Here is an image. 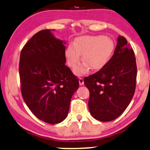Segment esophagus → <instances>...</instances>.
Returning <instances> with one entry per match:
<instances>
[{"mask_svg":"<svg viewBox=\"0 0 150 150\" xmlns=\"http://www.w3.org/2000/svg\"><path fill=\"white\" fill-rule=\"evenodd\" d=\"M79 84H80V86H83V84H84V81H83V79H81V78H79Z\"/></svg>","mask_w":150,"mask_h":150,"instance_id":"1","label":"esophagus"}]
</instances>
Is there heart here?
<instances>
[{
  "mask_svg": "<svg viewBox=\"0 0 150 150\" xmlns=\"http://www.w3.org/2000/svg\"><path fill=\"white\" fill-rule=\"evenodd\" d=\"M114 42L110 38L103 36H83L77 38L74 43L69 44L65 50V57L70 67L74 68L81 60L85 62L74 69L75 74L83 76L89 69L98 70L108 62L114 51Z\"/></svg>",
  "mask_w": 150,
  "mask_h": 150,
  "instance_id": "heart-1",
  "label": "heart"
}]
</instances>
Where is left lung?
I'll return each instance as SVG.
<instances>
[{
    "mask_svg": "<svg viewBox=\"0 0 150 150\" xmlns=\"http://www.w3.org/2000/svg\"><path fill=\"white\" fill-rule=\"evenodd\" d=\"M137 67L133 48L119 36L114 54L99 71L84 78L90 91L88 108L93 118L113 121L131 103L135 90Z\"/></svg>",
    "mask_w": 150,
    "mask_h": 150,
    "instance_id": "obj_1",
    "label": "left lung"
}]
</instances>
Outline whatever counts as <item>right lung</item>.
<instances>
[{
    "label": "right lung",
    "instance_id": "add662e5",
    "mask_svg": "<svg viewBox=\"0 0 150 150\" xmlns=\"http://www.w3.org/2000/svg\"><path fill=\"white\" fill-rule=\"evenodd\" d=\"M65 43L51 29H44L33 35L21 51L19 72L23 99L32 113L47 124L66 119L71 97L79 86L78 79L65 65Z\"/></svg>",
    "mask_w": 150,
    "mask_h": 150
}]
</instances>
